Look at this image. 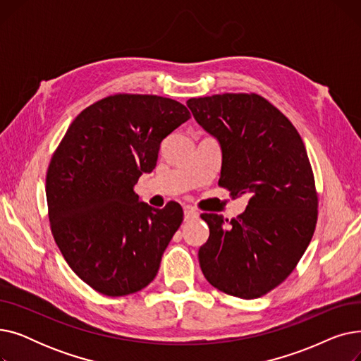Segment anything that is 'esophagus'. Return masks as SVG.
<instances>
[{
  "instance_id": "esophagus-1",
  "label": "esophagus",
  "mask_w": 361,
  "mask_h": 361,
  "mask_svg": "<svg viewBox=\"0 0 361 361\" xmlns=\"http://www.w3.org/2000/svg\"><path fill=\"white\" fill-rule=\"evenodd\" d=\"M197 216H199V214H197L195 209H192V207H184V219H185V221L195 219V218H197Z\"/></svg>"
}]
</instances>
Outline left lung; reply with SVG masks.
Listing matches in <instances>:
<instances>
[{
	"label": "left lung",
	"mask_w": 361,
	"mask_h": 361,
	"mask_svg": "<svg viewBox=\"0 0 361 361\" xmlns=\"http://www.w3.org/2000/svg\"><path fill=\"white\" fill-rule=\"evenodd\" d=\"M187 106L221 143L218 185L250 197L231 221L202 214L209 225L199 249L202 272L225 294L262 297L295 269L316 228L319 200L307 150L293 123L257 93L190 98Z\"/></svg>",
	"instance_id": "1"
}]
</instances>
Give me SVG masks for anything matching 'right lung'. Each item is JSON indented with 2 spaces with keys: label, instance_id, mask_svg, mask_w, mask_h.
I'll list each match as a JSON object with an SVG mask.
<instances>
[{
  "label": "right lung",
  "instance_id": "add662e5",
  "mask_svg": "<svg viewBox=\"0 0 361 361\" xmlns=\"http://www.w3.org/2000/svg\"><path fill=\"white\" fill-rule=\"evenodd\" d=\"M190 118L157 94L117 93L85 108L47 171L54 240L68 267L104 295L137 293L154 281L183 209L139 202L133 187L157 165L161 142Z\"/></svg>",
  "mask_w": 361,
  "mask_h": 361
}]
</instances>
